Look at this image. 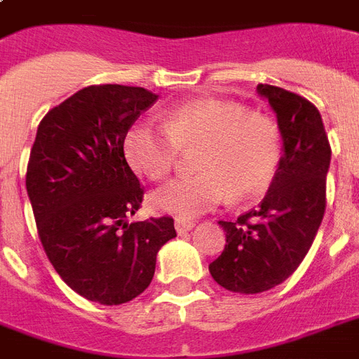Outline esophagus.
Listing matches in <instances>:
<instances>
[{
    "instance_id": "obj_1",
    "label": "esophagus",
    "mask_w": 359,
    "mask_h": 359,
    "mask_svg": "<svg viewBox=\"0 0 359 359\" xmlns=\"http://www.w3.org/2000/svg\"><path fill=\"white\" fill-rule=\"evenodd\" d=\"M175 229H177V233H179V235H184V233H188V231L194 229V222H190V219L177 218L175 219Z\"/></svg>"
}]
</instances>
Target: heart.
Instances as JSON below:
<instances>
[{
    "instance_id": "1",
    "label": "heart",
    "mask_w": 359,
    "mask_h": 359,
    "mask_svg": "<svg viewBox=\"0 0 359 359\" xmlns=\"http://www.w3.org/2000/svg\"><path fill=\"white\" fill-rule=\"evenodd\" d=\"M196 175L180 177L152 191L156 210L196 218L224 201L248 199L272 182L281 154L278 124L264 115L219 100H197L169 109L163 130L137 123L126 130L123 152L137 173L165 179L180 151H196Z\"/></svg>"
}]
</instances>
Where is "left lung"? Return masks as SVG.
<instances>
[{"label": "left lung", "instance_id": "8db88e82", "mask_svg": "<svg viewBox=\"0 0 359 359\" xmlns=\"http://www.w3.org/2000/svg\"><path fill=\"white\" fill-rule=\"evenodd\" d=\"M257 93L278 117L283 156L259 208L218 222L227 244L208 264L216 283L240 294L273 289L300 266L326 210L332 158L323 117L307 98L266 83Z\"/></svg>", "mask_w": 359, "mask_h": 359}]
</instances>
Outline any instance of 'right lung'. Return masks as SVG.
Masks as SVG:
<instances>
[{
    "label": "right lung",
    "mask_w": 359,
    "mask_h": 359,
    "mask_svg": "<svg viewBox=\"0 0 359 359\" xmlns=\"http://www.w3.org/2000/svg\"><path fill=\"white\" fill-rule=\"evenodd\" d=\"M158 95L91 86L52 108L31 147L25 188L48 259L65 283L102 306L134 300L151 285L173 218L132 222L143 188L123 152L126 130Z\"/></svg>",
    "instance_id": "add662e5"
}]
</instances>
